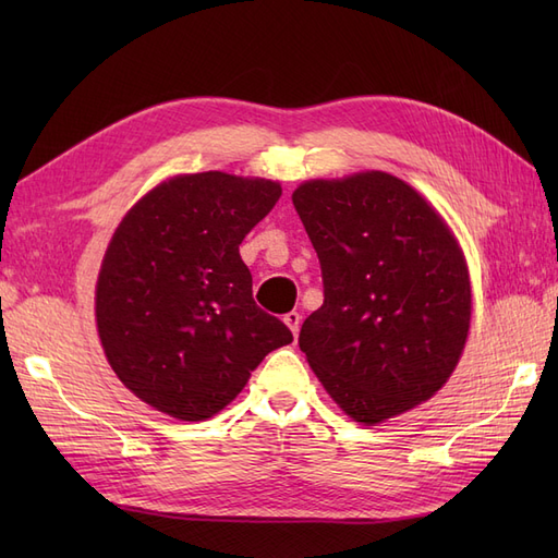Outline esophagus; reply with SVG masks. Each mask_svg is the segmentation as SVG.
<instances>
[{"label":"esophagus","instance_id":"esophagus-1","mask_svg":"<svg viewBox=\"0 0 558 558\" xmlns=\"http://www.w3.org/2000/svg\"><path fill=\"white\" fill-rule=\"evenodd\" d=\"M300 318H302V316H300L298 312H289V314L283 316V324L289 326V330L293 332V337H298V332H300Z\"/></svg>","mask_w":558,"mask_h":558}]
</instances>
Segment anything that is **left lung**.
<instances>
[{
  "mask_svg": "<svg viewBox=\"0 0 558 558\" xmlns=\"http://www.w3.org/2000/svg\"><path fill=\"white\" fill-rule=\"evenodd\" d=\"M293 205L324 272V305L298 342L326 393L365 426L430 400L472 316L468 263L442 214L379 170L310 179Z\"/></svg>",
  "mask_w": 558,
  "mask_h": 558,
  "instance_id": "1",
  "label": "left lung"
}]
</instances>
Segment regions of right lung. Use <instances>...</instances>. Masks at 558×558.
I'll use <instances>...</instances> for the list:
<instances>
[{
	"mask_svg": "<svg viewBox=\"0 0 558 558\" xmlns=\"http://www.w3.org/2000/svg\"><path fill=\"white\" fill-rule=\"evenodd\" d=\"M281 183L228 172L177 174L113 230L95 286V324L125 388L179 421H205L242 393L269 351L293 342L251 295L240 244Z\"/></svg>",
	"mask_w": 558,
	"mask_h": 558,
	"instance_id": "right-lung-1",
	"label": "right lung"
}]
</instances>
